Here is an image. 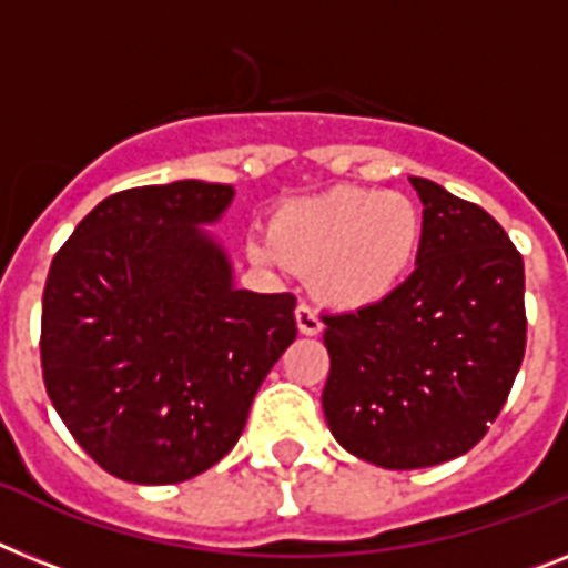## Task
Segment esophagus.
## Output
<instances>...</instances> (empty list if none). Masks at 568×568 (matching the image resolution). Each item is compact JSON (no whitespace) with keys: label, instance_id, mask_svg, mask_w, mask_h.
Returning a JSON list of instances; mask_svg holds the SVG:
<instances>
[{"label":"esophagus","instance_id":"34e87169","mask_svg":"<svg viewBox=\"0 0 568 568\" xmlns=\"http://www.w3.org/2000/svg\"><path fill=\"white\" fill-rule=\"evenodd\" d=\"M295 322H298V331H302L304 336H316L322 334V318H318V313L313 311L311 304H298L295 307Z\"/></svg>","mask_w":568,"mask_h":568}]
</instances>
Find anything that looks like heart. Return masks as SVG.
I'll return each instance as SVG.
<instances>
[{"instance_id":"1","label":"heart","mask_w":568,"mask_h":568,"mask_svg":"<svg viewBox=\"0 0 568 568\" xmlns=\"http://www.w3.org/2000/svg\"><path fill=\"white\" fill-rule=\"evenodd\" d=\"M424 217L406 194L336 185L281 205L270 220L264 264L313 273V290L339 311H359L395 293L420 250Z\"/></svg>"}]
</instances>
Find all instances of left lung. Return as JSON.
I'll return each mask as SVG.
<instances>
[{
  "label": "left lung",
  "mask_w": 568,
  "mask_h": 568,
  "mask_svg": "<svg viewBox=\"0 0 568 568\" xmlns=\"http://www.w3.org/2000/svg\"><path fill=\"white\" fill-rule=\"evenodd\" d=\"M415 273L377 304L331 313L322 409L351 456L418 470L464 456L503 412L526 354L523 255L485 209L412 176Z\"/></svg>",
  "instance_id": "8db88e82"
}]
</instances>
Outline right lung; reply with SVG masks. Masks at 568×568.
Instances as JSON below:
<instances>
[{
	"instance_id": "add662e5",
	"label": "right lung",
	"mask_w": 568,
	"mask_h": 568,
	"mask_svg": "<svg viewBox=\"0 0 568 568\" xmlns=\"http://www.w3.org/2000/svg\"><path fill=\"white\" fill-rule=\"evenodd\" d=\"M232 185L180 180L106 196L51 261L42 379L92 462L133 485L214 467L295 339V295L250 293L205 229Z\"/></svg>"
}]
</instances>
